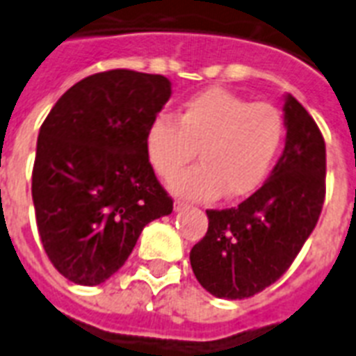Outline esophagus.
<instances>
[{"label": "esophagus", "instance_id": "1", "mask_svg": "<svg viewBox=\"0 0 356 356\" xmlns=\"http://www.w3.org/2000/svg\"><path fill=\"white\" fill-rule=\"evenodd\" d=\"M184 207H186V203H184V201H181V200H175V203H173V211H175V212L183 211Z\"/></svg>", "mask_w": 356, "mask_h": 356}]
</instances>
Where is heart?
Segmentation results:
<instances>
[{
	"mask_svg": "<svg viewBox=\"0 0 356 356\" xmlns=\"http://www.w3.org/2000/svg\"><path fill=\"white\" fill-rule=\"evenodd\" d=\"M284 138L281 113L270 103H249L223 88H207L184 99L177 118L159 114L145 131L151 164L175 177L197 155L200 164L172 183L175 194L211 200L243 197L268 177Z\"/></svg>",
	"mask_w": 356,
	"mask_h": 356,
	"instance_id": "b5f03b06",
	"label": "heart"
}]
</instances>
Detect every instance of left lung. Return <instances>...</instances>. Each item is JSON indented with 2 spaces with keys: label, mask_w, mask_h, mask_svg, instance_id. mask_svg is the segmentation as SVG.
I'll list each match as a JSON object with an SVG mask.
<instances>
[{
  "label": "left lung",
  "mask_w": 356,
  "mask_h": 356,
  "mask_svg": "<svg viewBox=\"0 0 356 356\" xmlns=\"http://www.w3.org/2000/svg\"><path fill=\"white\" fill-rule=\"evenodd\" d=\"M282 111L286 142L268 181L234 209L207 211V234L190 251L195 279L216 298H251L273 284L321 214L325 140L290 94Z\"/></svg>",
  "instance_id": "left-lung-1"
}]
</instances>
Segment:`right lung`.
Wrapping results in <instances>:
<instances>
[{"label":"right lung","mask_w":356,"mask_h":356,"mask_svg":"<svg viewBox=\"0 0 356 356\" xmlns=\"http://www.w3.org/2000/svg\"><path fill=\"white\" fill-rule=\"evenodd\" d=\"M170 96L164 75L108 70L75 83L42 123L31 186L36 227L68 281L105 282L142 229L172 214L145 149L147 125Z\"/></svg>","instance_id":"1"}]
</instances>
